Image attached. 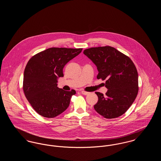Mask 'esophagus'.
Masks as SVG:
<instances>
[{"mask_svg": "<svg viewBox=\"0 0 161 161\" xmlns=\"http://www.w3.org/2000/svg\"><path fill=\"white\" fill-rule=\"evenodd\" d=\"M81 93L82 94H83V95H88V94L89 93V92H86V91H81Z\"/></svg>", "mask_w": 161, "mask_h": 161, "instance_id": "34e87169", "label": "esophagus"}]
</instances>
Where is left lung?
I'll return each mask as SVG.
<instances>
[{
	"mask_svg": "<svg viewBox=\"0 0 161 161\" xmlns=\"http://www.w3.org/2000/svg\"><path fill=\"white\" fill-rule=\"evenodd\" d=\"M97 66V78L106 80V95L100 92L95 110L107 119L123 115L131 106L138 95V71L130 58L114 47L100 46L83 52Z\"/></svg>",
	"mask_w": 161,
	"mask_h": 161,
	"instance_id": "obj_1",
	"label": "left lung"
}]
</instances>
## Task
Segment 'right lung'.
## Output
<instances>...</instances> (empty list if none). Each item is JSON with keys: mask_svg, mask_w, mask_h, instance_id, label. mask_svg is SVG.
Here are the masks:
<instances>
[{"mask_svg": "<svg viewBox=\"0 0 161 161\" xmlns=\"http://www.w3.org/2000/svg\"><path fill=\"white\" fill-rule=\"evenodd\" d=\"M82 49L51 47L33 55L28 62L24 71L23 92L39 115L52 118L69 107L70 98L76 92L59 89L57 78L63 77L64 66Z\"/></svg>", "mask_w": 161, "mask_h": 161, "instance_id": "right-lung-1", "label": "right lung"}]
</instances>
